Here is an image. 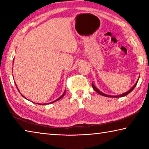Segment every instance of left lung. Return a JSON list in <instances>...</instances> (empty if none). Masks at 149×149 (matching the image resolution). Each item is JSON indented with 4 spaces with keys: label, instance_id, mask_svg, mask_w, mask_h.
Instances as JSON below:
<instances>
[{
    "label": "left lung",
    "instance_id": "8db88e82",
    "mask_svg": "<svg viewBox=\"0 0 149 149\" xmlns=\"http://www.w3.org/2000/svg\"><path fill=\"white\" fill-rule=\"evenodd\" d=\"M139 80V79H138ZM138 80H137V83H136V84L134 85V86H133L132 89H131L130 91H128L127 92H126V93H123V94H122V95H118V96H110V95H106V94H104V93H102L101 91H100L97 89V87H96L95 85H94V84H92V87H93V89H94V90L97 93H99V95H102V96H104V97H124V96H126L127 95H128L129 94V93H130L134 89V88L135 87V86H136V85H137V82H138Z\"/></svg>",
    "mask_w": 149,
    "mask_h": 149
}]
</instances>
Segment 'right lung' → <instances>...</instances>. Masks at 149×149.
<instances>
[{"mask_svg": "<svg viewBox=\"0 0 149 149\" xmlns=\"http://www.w3.org/2000/svg\"><path fill=\"white\" fill-rule=\"evenodd\" d=\"M22 95V94H21ZM64 95H65V92L64 93H63V94H62V95L61 96V97H59L58 98V99H57L56 100H54V101H53V102H50V103H53V102H56V101H57V100H60V99H62V98L63 97H64ZM22 96H23V95H22ZM23 97H24V96H23Z\"/></svg>", "mask_w": 149, "mask_h": 149, "instance_id": "1", "label": "right lung"}]
</instances>
